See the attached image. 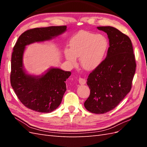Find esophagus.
<instances>
[{
    "instance_id": "1",
    "label": "esophagus",
    "mask_w": 147,
    "mask_h": 147,
    "mask_svg": "<svg viewBox=\"0 0 147 147\" xmlns=\"http://www.w3.org/2000/svg\"><path fill=\"white\" fill-rule=\"evenodd\" d=\"M78 82H79V83L80 84V85H85V84L86 83L85 79L82 78H80L78 79Z\"/></svg>"
}]
</instances>
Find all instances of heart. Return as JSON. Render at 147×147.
I'll use <instances>...</instances> for the list:
<instances>
[{
    "label": "heart",
    "instance_id": "1",
    "mask_svg": "<svg viewBox=\"0 0 147 147\" xmlns=\"http://www.w3.org/2000/svg\"><path fill=\"white\" fill-rule=\"evenodd\" d=\"M70 49L65 51V57L73 65L76 64V57L87 71L95 69L104 61L109 49V42L102 35L81 31L70 40Z\"/></svg>",
    "mask_w": 147,
    "mask_h": 147
}]
</instances>
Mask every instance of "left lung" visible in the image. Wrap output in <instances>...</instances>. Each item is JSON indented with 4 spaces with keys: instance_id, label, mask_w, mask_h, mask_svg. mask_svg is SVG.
Here are the masks:
<instances>
[{
    "instance_id": "left-lung-1",
    "label": "left lung",
    "mask_w": 147,
    "mask_h": 147,
    "mask_svg": "<svg viewBox=\"0 0 147 147\" xmlns=\"http://www.w3.org/2000/svg\"><path fill=\"white\" fill-rule=\"evenodd\" d=\"M97 28L107 34L109 47L104 61L89 74L86 83L90 93L84 105L92 113L104 114L130 92L136 64L128 36L112 26Z\"/></svg>"
}]
</instances>
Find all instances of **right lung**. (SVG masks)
<instances>
[{
    "label": "right lung",
    "instance_id": "1",
    "mask_svg": "<svg viewBox=\"0 0 147 147\" xmlns=\"http://www.w3.org/2000/svg\"><path fill=\"white\" fill-rule=\"evenodd\" d=\"M66 28L59 26L28 30L21 34L14 47L11 57V86L22 104L33 111L49 113L59 107L66 91L65 82L71 72L51 68L40 76L28 74L23 64L25 46L51 40L64 32Z\"/></svg>",
    "mask_w": 147,
    "mask_h": 147
}]
</instances>
